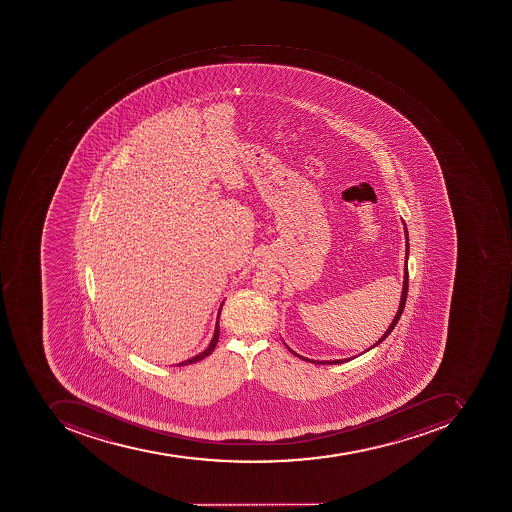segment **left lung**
Masks as SVG:
<instances>
[{"label": "left lung", "instance_id": "8db88e82", "mask_svg": "<svg viewBox=\"0 0 512 512\" xmlns=\"http://www.w3.org/2000/svg\"><path fill=\"white\" fill-rule=\"evenodd\" d=\"M405 238H406V257H405V277H403V289H402V299H400V305L399 310H397V314H395V318L392 319L391 325H389L388 330H386L385 335L381 336L380 339H378L377 342H375L374 346L371 347V349H374L375 346H378L380 342L385 341L386 338H388L389 335H391L392 330H394L395 325H397V322H399L400 316H402L403 308H405L406 304V296H408V255H409V238H408V230H406L405 226ZM288 347V346H286ZM369 349V350H371ZM289 352L293 353V355H296L297 358H300V360L304 361H311V363L314 364H341L346 363V361L352 360V358H346V360H333V361H316V360H310V358H305V356L299 355V353L294 352V350L289 349Z\"/></svg>", "mask_w": 512, "mask_h": 512}]
</instances>
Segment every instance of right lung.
<instances>
[{
  "label": "right lung",
  "instance_id": "right-lung-1",
  "mask_svg": "<svg viewBox=\"0 0 512 512\" xmlns=\"http://www.w3.org/2000/svg\"><path fill=\"white\" fill-rule=\"evenodd\" d=\"M221 308H223V304H221V307H219L218 318H216L215 333H213L212 341H210V344H208L207 349H205L204 352L199 353V355L193 356V358H190V360L182 361V363L177 364V366H188V364L198 363V361L204 360L205 356L210 355V353L215 350L219 338V313H221Z\"/></svg>",
  "mask_w": 512,
  "mask_h": 512
}]
</instances>
